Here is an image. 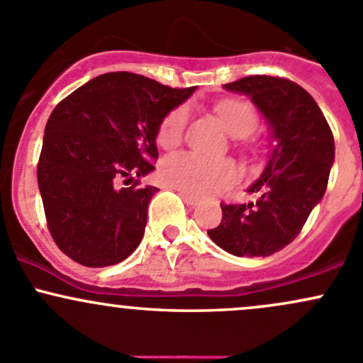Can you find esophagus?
<instances>
[{
  "instance_id": "esophagus-1",
  "label": "esophagus",
  "mask_w": 363,
  "mask_h": 363,
  "mask_svg": "<svg viewBox=\"0 0 363 363\" xmlns=\"http://www.w3.org/2000/svg\"><path fill=\"white\" fill-rule=\"evenodd\" d=\"M181 194H182V198H184V201L189 203V205H196L198 203V198L193 196V194L186 193V191H181Z\"/></svg>"
}]
</instances>
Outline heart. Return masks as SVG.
Masks as SVG:
<instances>
[{
    "label": "heart",
    "mask_w": 363,
    "mask_h": 363,
    "mask_svg": "<svg viewBox=\"0 0 363 363\" xmlns=\"http://www.w3.org/2000/svg\"><path fill=\"white\" fill-rule=\"evenodd\" d=\"M215 113L224 123L227 133L236 138H246L252 134L258 123L257 110L245 99H224L215 105ZM186 123H188V106L179 105L170 110L158 125V145L163 148L177 146L184 136ZM162 177L174 188L205 196L233 186L238 177V170L234 163L225 158H208L191 151H181V153L169 155L163 160Z\"/></svg>",
    "instance_id": "b5f03b06"
}]
</instances>
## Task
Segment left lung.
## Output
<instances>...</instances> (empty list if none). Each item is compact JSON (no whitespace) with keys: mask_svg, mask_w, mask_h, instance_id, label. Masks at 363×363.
I'll use <instances>...</instances> for the list:
<instances>
[{"mask_svg":"<svg viewBox=\"0 0 363 363\" xmlns=\"http://www.w3.org/2000/svg\"><path fill=\"white\" fill-rule=\"evenodd\" d=\"M224 87L252 96L276 145L248 189L257 201L220 203L222 220L208 236L236 257H269L301 233L324 196L334 162L333 130L315 99L289 79L248 75Z\"/></svg>","mask_w":363,"mask_h":363,"instance_id":"1","label":"left lung"}]
</instances>
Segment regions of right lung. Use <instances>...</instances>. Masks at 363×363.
Masks as SVG:
<instances>
[{
  "instance_id": "1",
  "label": "right lung",
  "mask_w": 363,
  "mask_h": 363,
  "mask_svg": "<svg viewBox=\"0 0 363 363\" xmlns=\"http://www.w3.org/2000/svg\"><path fill=\"white\" fill-rule=\"evenodd\" d=\"M194 87L163 86L145 75L110 72L91 79L48 118L38 184L51 238L86 267L125 260L143 240L157 188L127 186L158 158L162 118Z\"/></svg>"
}]
</instances>
